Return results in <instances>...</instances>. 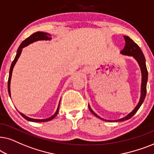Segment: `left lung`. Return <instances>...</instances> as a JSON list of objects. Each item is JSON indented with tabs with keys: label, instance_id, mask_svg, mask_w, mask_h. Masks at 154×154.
<instances>
[{
	"label": "left lung",
	"instance_id": "obj_1",
	"mask_svg": "<svg viewBox=\"0 0 154 154\" xmlns=\"http://www.w3.org/2000/svg\"><path fill=\"white\" fill-rule=\"evenodd\" d=\"M124 38H125V40L126 44H125V46L124 47V48L121 51L120 53H122V55H126V56L134 57V58L136 59L137 62H138L139 67H140L141 68V76H142L141 87V97L138 104H137L136 107L134 108V109L133 110L132 112H130L128 116H126L125 117H124V118H122L121 119H119V120H112L113 122L124 121V120H129V119L132 118V117L137 112V110H139V108H140L141 104H142L143 102H144V98L146 97V84H147V80H148V71H147L146 65V60H145L144 54H143L142 51H141V48H139L138 45H137L134 41L131 39L129 36H124ZM88 106H89L90 111H91L94 116L97 117V118L101 119V120H105V121H108V122L111 121V120H104L103 118H101V117L97 116V115H96L95 112L91 110V108H90L89 105H88Z\"/></svg>",
	"mask_w": 154,
	"mask_h": 154
}]
</instances>
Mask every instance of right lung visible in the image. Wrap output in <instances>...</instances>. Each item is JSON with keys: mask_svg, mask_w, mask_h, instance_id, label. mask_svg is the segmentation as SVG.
Listing matches in <instances>:
<instances>
[{"mask_svg": "<svg viewBox=\"0 0 154 154\" xmlns=\"http://www.w3.org/2000/svg\"><path fill=\"white\" fill-rule=\"evenodd\" d=\"M51 34H48V33H46V32H37L36 33H34V34H32L30 36H29L28 38H26L25 40L23 41V42H22V44H20V46H19V48L17 49V54H16V56L15 59H14V60L13 61V63H12L11 64V66H10V73H9V77H8V93H9V95L10 96V79H11V77H12V72H13V67L15 66L16 62L17 61V59L19 58V57L20 56V54H21L22 53V48H24V47H25L26 46H28L29 44H32V43L34 42H36V41H39V40H51ZM59 107H60V103H59V105H58V107L57 108V110L56 112V113H55L53 116H52L51 117H50L49 118H47V119H42V120H38V119H33V118H29V117L26 116L25 115L22 114V112H20V115L23 117L24 119H26V120H29V121H31V122H46V121H49V120H53V118H55L57 116V114H58V110H59Z\"/></svg>", "mask_w": 154, "mask_h": 154, "instance_id": "obj_1", "label": "right lung"}]
</instances>
